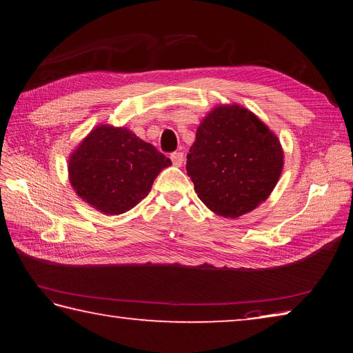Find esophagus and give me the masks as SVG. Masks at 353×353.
<instances>
[{"label":"esophagus","mask_w":353,"mask_h":353,"mask_svg":"<svg viewBox=\"0 0 353 353\" xmlns=\"http://www.w3.org/2000/svg\"><path fill=\"white\" fill-rule=\"evenodd\" d=\"M170 159H172V161L176 167H180L181 163H183V152H173Z\"/></svg>","instance_id":"esophagus-1"}]
</instances>
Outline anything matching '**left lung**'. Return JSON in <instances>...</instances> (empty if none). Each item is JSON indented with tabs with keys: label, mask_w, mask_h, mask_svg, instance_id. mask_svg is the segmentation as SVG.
<instances>
[{
	"label": "left lung",
	"mask_w": 353,
	"mask_h": 353,
	"mask_svg": "<svg viewBox=\"0 0 353 353\" xmlns=\"http://www.w3.org/2000/svg\"><path fill=\"white\" fill-rule=\"evenodd\" d=\"M283 148L250 110L221 105L201 122L186 170L199 199L223 218H238L265 202L283 170Z\"/></svg>",
	"instance_id": "8db88e82"
}]
</instances>
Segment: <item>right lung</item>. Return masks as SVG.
Instances as JSON below:
<instances>
[{"label": "right lung", "instance_id": "add662e5", "mask_svg": "<svg viewBox=\"0 0 353 353\" xmlns=\"http://www.w3.org/2000/svg\"><path fill=\"white\" fill-rule=\"evenodd\" d=\"M170 159L127 128L98 125L69 159V181L78 196L106 214L139 205Z\"/></svg>", "mask_w": 353, "mask_h": 353}]
</instances>
